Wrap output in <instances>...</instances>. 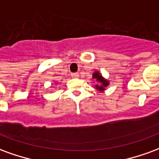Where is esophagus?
Returning a JSON list of instances; mask_svg holds the SVG:
<instances>
[{
	"mask_svg": "<svg viewBox=\"0 0 159 159\" xmlns=\"http://www.w3.org/2000/svg\"><path fill=\"white\" fill-rule=\"evenodd\" d=\"M78 76H79V75H78L77 73H72V74H71V76H72V77H78Z\"/></svg>",
	"mask_w": 159,
	"mask_h": 159,
	"instance_id": "34e87169",
	"label": "esophagus"
}]
</instances>
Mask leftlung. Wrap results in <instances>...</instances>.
<instances>
[{"label": "left lung", "instance_id": "left-lung-1", "mask_svg": "<svg viewBox=\"0 0 159 159\" xmlns=\"http://www.w3.org/2000/svg\"><path fill=\"white\" fill-rule=\"evenodd\" d=\"M93 78H95L99 83H101V85H96V86H95V88H96L97 89L100 90V91H104V90H105V88L108 86V84H109L108 81H107L106 79H104L103 76H101V74H100L99 71H95V72L93 73Z\"/></svg>", "mask_w": 159, "mask_h": 159}]
</instances>
